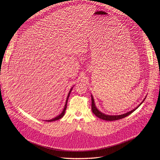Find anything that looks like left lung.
Masks as SVG:
<instances>
[{
	"label": "left lung",
	"mask_w": 160,
	"mask_h": 160,
	"mask_svg": "<svg viewBox=\"0 0 160 160\" xmlns=\"http://www.w3.org/2000/svg\"><path fill=\"white\" fill-rule=\"evenodd\" d=\"M92 98V111L93 112V113L95 114L96 116H97L98 118L102 119H103V120H105V121H115V120H118V119H122V118H124L126 116H128V115L131 114L132 113H133L136 109H137L138 108V107L142 104V103L143 102V101L145 100V99L146 98H144V100L142 101V102L139 105H138L137 107L136 108H134V110L126 113H124V114H120V115H108V114H104L103 113H102L101 112H100L96 107L95 105V103H94V100H93V98L92 97V95H91Z\"/></svg>",
	"instance_id": "left-lung-1"
}]
</instances>
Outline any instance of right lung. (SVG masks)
<instances>
[{
	"label": "right lung",
	"mask_w": 160,
	"mask_h": 160,
	"mask_svg": "<svg viewBox=\"0 0 160 160\" xmlns=\"http://www.w3.org/2000/svg\"><path fill=\"white\" fill-rule=\"evenodd\" d=\"M72 89V88L70 89V91L69 92L68 95V96H67V100H66V103H65V107H64L63 110V112H62V113L60 114H59L58 116H57V117H55V118H54L52 119H50V120H46V121H47V122H52V121H56V120L60 119V118H62L65 115V111H66V109H67V103H68V100L69 96V94H70V93H71V92Z\"/></svg>",
	"instance_id": "obj_1"
}]
</instances>
